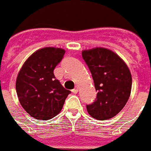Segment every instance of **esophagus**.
Wrapping results in <instances>:
<instances>
[{"mask_svg":"<svg viewBox=\"0 0 151 151\" xmlns=\"http://www.w3.org/2000/svg\"><path fill=\"white\" fill-rule=\"evenodd\" d=\"M72 92L74 93V94H76V93L78 92V87H77V86H76V87H75V88L72 90Z\"/></svg>","mask_w":151,"mask_h":151,"instance_id":"esophagus-1","label":"esophagus"}]
</instances>
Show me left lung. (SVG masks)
Returning <instances> with one entry per match:
<instances>
[{"label":"left lung","mask_w":151,"mask_h":151,"mask_svg":"<svg viewBox=\"0 0 151 151\" xmlns=\"http://www.w3.org/2000/svg\"><path fill=\"white\" fill-rule=\"evenodd\" d=\"M82 58L97 91L96 101L86 105L87 112L97 120L112 119L124 108L129 98L130 70L119 55L105 48L83 50Z\"/></svg>","instance_id":"8db88e82"}]
</instances>
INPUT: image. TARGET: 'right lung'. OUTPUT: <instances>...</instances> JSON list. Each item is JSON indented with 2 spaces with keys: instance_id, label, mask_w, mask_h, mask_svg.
Listing matches in <instances>:
<instances>
[{
  "instance_id": "1",
  "label": "right lung",
  "mask_w": 151,
  "mask_h": 151,
  "mask_svg": "<svg viewBox=\"0 0 151 151\" xmlns=\"http://www.w3.org/2000/svg\"><path fill=\"white\" fill-rule=\"evenodd\" d=\"M65 53V50L54 47L37 50L28 57L17 75V97L22 107L34 119H53L60 113L70 93L54 75Z\"/></svg>"
}]
</instances>
